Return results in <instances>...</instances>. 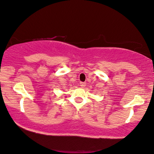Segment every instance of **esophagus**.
I'll list each match as a JSON object with an SVG mask.
<instances>
[{"label":"esophagus","mask_w":154,"mask_h":154,"mask_svg":"<svg viewBox=\"0 0 154 154\" xmlns=\"http://www.w3.org/2000/svg\"><path fill=\"white\" fill-rule=\"evenodd\" d=\"M80 86L81 88H85L86 86V83L85 82H80Z\"/></svg>","instance_id":"esophagus-1"}]
</instances>
